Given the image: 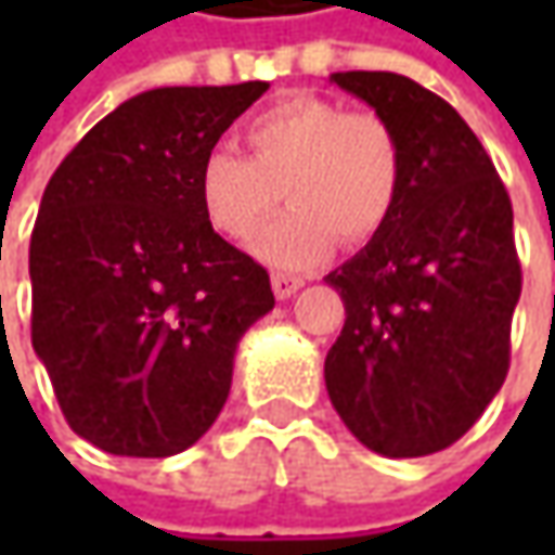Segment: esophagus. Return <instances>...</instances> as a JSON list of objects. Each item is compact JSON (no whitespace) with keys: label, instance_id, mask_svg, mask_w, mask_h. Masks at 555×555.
Listing matches in <instances>:
<instances>
[{"label":"esophagus","instance_id":"obj_1","mask_svg":"<svg viewBox=\"0 0 555 555\" xmlns=\"http://www.w3.org/2000/svg\"><path fill=\"white\" fill-rule=\"evenodd\" d=\"M302 284H306V281H302V278H296V274H281V271H278V274H271V289H274V296H278V299H289V296L302 287Z\"/></svg>","mask_w":555,"mask_h":555}]
</instances>
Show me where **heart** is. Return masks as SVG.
I'll return each mask as SVG.
<instances>
[{
    "mask_svg": "<svg viewBox=\"0 0 555 555\" xmlns=\"http://www.w3.org/2000/svg\"><path fill=\"white\" fill-rule=\"evenodd\" d=\"M241 139L246 157L228 147L203 157L197 197L206 222L241 241L281 191L287 209L246 244L268 266H318L336 241L367 244L392 219L404 157L383 117L349 114L327 98L289 95L246 119Z\"/></svg>",
    "mask_w": 555,
    "mask_h": 555,
    "instance_id": "obj_1",
    "label": "heart"
}]
</instances>
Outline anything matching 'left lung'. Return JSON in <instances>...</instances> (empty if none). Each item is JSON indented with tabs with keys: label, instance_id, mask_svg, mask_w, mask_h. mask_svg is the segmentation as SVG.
I'll return each mask as SVG.
<instances>
[{
	"label": "left lung",
	"instance_id": "left-lung-1",
	"mask_svg": "<svg viewBox=\"0 0 555 555\" xmlns=\"http://www.w3.org/2000/svg\"><path fill=\"white\" fill-rule=\"evenodd\" d=\"M395 129L404 182L389 224L324 281L346 324L324 361L336 414L383 457L454 444L501 392L522 293L513 206L457 111L408 76L333 74Z\"/></svg>",
	"mask_w": 555,
	"mask_h": 555
}]
</instances>
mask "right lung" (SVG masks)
<instances>
[{
	"label": "right lung",
	"mask_w": 555,
	"mask_h": 555,
	"mask_svg": "<svg viewBox=\"0 0 555 555\" xmlns=\"http://www.w3.org/2000/svg\"><path fill=\"white\" fill-rule=\"evenodd\" d=\"M268 82L122 101L54 169L30 237L33 349L76 436L172 457L216 423L268 271L203 216L197 172Z\"/></svg>",
	"instance_id": "right-lung-1"
}]
</instances>
